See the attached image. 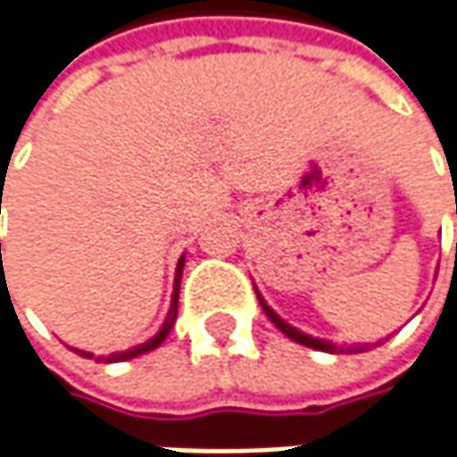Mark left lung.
Instances as JSON below:
<instances>
[{"mask_svg":"<svg viewBox=\"0 0 457 457\" xmlns=\"http://www.w3.org/2000/svg\"><path fill=\"white\" fill-rule=\"evenodd\" d=\"M455 213H457V208H455ZM256 297H259V305H262V310L267 312V318L272 320L287 338H292L295 343H300V345H307V348H315V351H325V353H359V351H363V348H356V345H348V348H338L336 343H330V341H320V338H312V336H307V333H303V330H297V328H292L290 323H285L277 312H274L272 307L267 305L264 300H262V295L256 292Z\"/></svg>","mask_w":457,"mask_h":457,"instance_id":"8db88e82","label":"left lung"}]
</instances>
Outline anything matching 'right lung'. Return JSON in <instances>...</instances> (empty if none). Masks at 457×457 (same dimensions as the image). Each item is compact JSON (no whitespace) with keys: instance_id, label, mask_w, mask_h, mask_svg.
<instances>
[{"instance_id":"right-lung-1","label":"right lung","mask_w":457,"mask_h":457,"mask_svg":"<svg viewBox=\"0 0 457 457\" xmlns=\"http://www.w3.org/2000/svg\"><path fill=\"white\" fill-rule=\"evenodd\" d=\"M183 267H185V256H180V262H178V272H175V287H172V303H170V310H167V318L165 323H162V330L150 338L147 343H142V345H137V348H129V351H121V353H112V356H98L96 361H109V363H116V361H129L134 356H142V353H147L152 348H157L160 343L165 341L167 333H170V328L175 325V318H178V297H180V277H183ZM80 356H86V359H94V353H86V351H79Z\"/></svg>"}]
</instances>
